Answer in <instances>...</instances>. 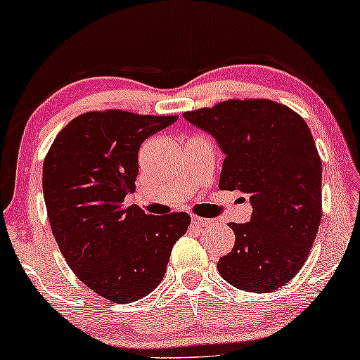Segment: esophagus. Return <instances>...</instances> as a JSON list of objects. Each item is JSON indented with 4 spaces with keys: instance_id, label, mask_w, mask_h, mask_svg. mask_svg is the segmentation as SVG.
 Returning <instances> with one entry per match:
<instances>
[{
    "instance_id": "esophagus-1",
    "label": "esophagus",
    "mask_w": 360,
    "mask_h": 360,
    "mask_svg": "<svg viewBox=\"0 0 360 360\" xmlns=\"http://www.w3.org/2000/svg\"><path fill=\"white\" fill-rule=\"evenodd\" d=\"M191 223H193L195 226H198V228H205V226H210L213 221L201 218V216H191Z\"/></svg>"
}]
</instances>
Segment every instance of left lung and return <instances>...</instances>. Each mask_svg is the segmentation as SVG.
<instances>
[{
  "mask_svg": "<svg viewBox=\"0 0 360 360\" xmlns=\"http://www.w3.org/2000/svg\"><path fill=\"white\" fill-rule=\"evenodd\" d=\"M226 154L219 188L252 203L249 223H231L236 243L218 260L226 282L245 292L282 288L307 262L321 223V157L298 112L265 98L226 100L184 112Z\"/></svg>",
  "mask_w": 360,
  "mask_h": 360,
  "instance_id": "left-lung-1",
  "label": "left lung"
}]
</instances>
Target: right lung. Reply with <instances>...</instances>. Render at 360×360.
<instances>
[{
    "mask_svg": "<svg viewBox=\"0 0 360 360\" xmlns=\"http://www.w3.org/2000/svg\"><path fill=\"white\" fill-rule=\"evenodd\" d=\"M176 117L83 112L44 159V200L58 249L73 274L112 303L137 302L157 288L190 226L188 213L150 216L122 205L136 190L141 144Z\"/></svg>",
    "mask_w": 360,
    "mask_h": 360,
    "instance_id": "1",
    "label": "right lung"
}]
</instances>
